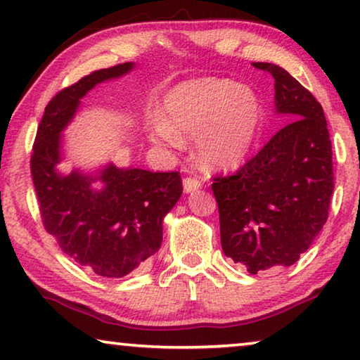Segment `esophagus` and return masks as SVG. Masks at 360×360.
<instances>
[{
  "label": "esophagus",
  "mask_w": 360,
  "mask_h": 360,
  "mask_svg": "<svg viewBox=\"0 0 360 360\" xmlns=\"http://www.w3.org/2000/svg\"><path fill=\"white\" fill-rule=\"evenodd\" d=\"M200 187V181L199 178H194V176H187L184 179V191L186 192H192V191H197Z\"/></svg>",
  "instance_id": "obj_1"
}]
</instances>
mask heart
<instances>
[{
  "mask_svg": "<svg viewBox=\"0 0 360 360\" xmlns=\"http://www.w3.org/2000/svg\"><path fill=\"white\" fill-rule=\"evenodd\" d=\"M163 109L166 119L153 120V140L179 146L182 134L197 135V155L214 168H230L245 160L262 120L255 91L219 78L178 84L166 94Z\"/></svg>",
  "mask_w": 360,
  "mask_h": 360,
  "instance_id": "obj_1",
  "label": "heart"
}]
</instances>
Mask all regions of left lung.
<instances>
[{"label": "left lung", "mask_w": 360, "mask_h": 360, "mask_svg": "<svg viewBox=\"0 0 360 360\" xmlns=\"http://www.w3.org/2000/svg\"><path fill=\"white\" fill-rule=\"evenodd\" d=\"M274 104L293 119L236 173L214 176L224 252L251 274L300 259L330 214L334 189L330 130L310 91L274 63Z\"/></svg>", "instance_id": "8db88e82"}]
</instances>
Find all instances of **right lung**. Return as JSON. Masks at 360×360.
Returning <instances> with one entry per match:
<instances>
[{
  "instance_id": "obj_1",
  "label": "right lung",
  "mask_w": 360,
  "mask_h": 360,
  "mask_svg": "<svg viewBox=\"0 0 360 360\" xmlns=\"http://www.w3.org/2000/svg\"><path fill=\"white\" fill-rule=\"evenodd\" d=\"M131 63L96 70L50 99L35 135L30 174L44 229L65 255L103 277L127 276L160 250L163 219L182 194L178 171L151 173L108 166L91 178L78 171L63 176L60 131L73 117L79 99L101 81L127 73ZM103 182V189L90 186Z\"/></svg>"
}]
</instances>
